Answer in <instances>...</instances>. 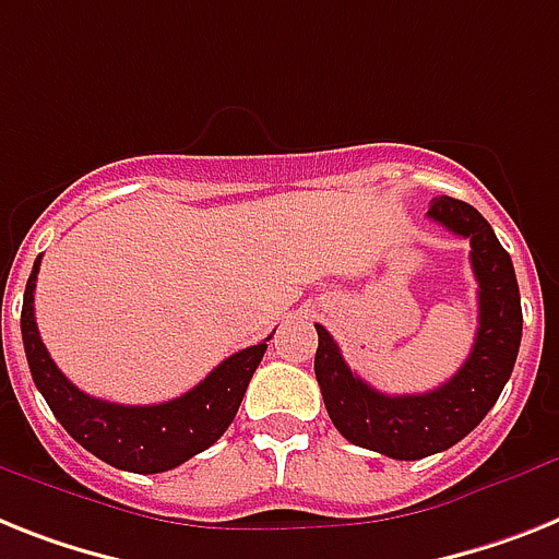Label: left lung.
<instances>
[{"instance_id": "obj_1", "label": "left lung", "mask_w": 559, "mask_h": 559, "mask_svg": "<svg viewBox=\"0 0 559 559\" xmlns=\"http://www.w3.org/2000/svg\"><path fill=\"white\" fill-rule=\"evenodd\" d=\"M428 216L472 242V271L479 285L472 354L449 382L426 394H382L345 366L334 336L317 325L313 373L331 423L348 442L391 460H423L472 435L506 389L523 336L518 276L491 225L477 207L451 197L431 202Z\"/></svg>"}]
</instances>
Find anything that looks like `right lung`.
Segmentation results:
<instances>
[{"label":"right lung","mask_w":559,"mask_h":559,"mask_svg":"<svg viewBox=\"0 0 559 559\" xmlns=\"http://www.w3.org/2000/svg\"><path fill=\"white\" fill-rule=\"evenodd\" d=\"M41 257L27 276L22 302V343L36 389L53 417L73 440L103 463L133 474H159L177 468L205 451L234 423L248 382L260 366L269 340L223 359L188 394L159 405H117L87 396L50 359L34 317V290Z\"/></svg>","instance_id":"add662e5"}]
</instances>
